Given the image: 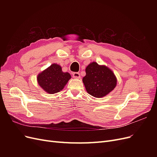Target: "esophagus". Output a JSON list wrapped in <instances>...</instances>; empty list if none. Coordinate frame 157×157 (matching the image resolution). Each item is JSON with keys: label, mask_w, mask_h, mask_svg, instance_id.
<instances>
[{"label": "esophagus", "mask_w": 157, "mask_h": 157, "mask_svg": "<svg viewBox=\"0 0 157 157\" xmlns=\"http://www.w3.org/2000/svg\"><path fill=\"white\" fill-rule=\"evenodd\" d=\"M73 77L75 78H80V75L79 73L75 72V73H73Z\"/></svg>", "instance_id": "obj_1"}]
</instances>
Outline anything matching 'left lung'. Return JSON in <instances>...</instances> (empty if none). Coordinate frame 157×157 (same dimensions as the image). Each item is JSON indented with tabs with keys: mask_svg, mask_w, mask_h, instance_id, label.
Listing matches in <instances>:
<instances>
[{
	"mask_svg": "<svg viewBox=\"0 0 157 157\" xmlns=\"http://www.w3.org/2000/svg\"><path fill=\"white\" fill-rule=\"evenodd\" d=\"M82 82L87 92L98 98L107 96L117 86V78L113 71L96 62H92L87 66Z\"/></svg>",
	"mask_w": 157,
	"mask_h": 157,
	"instance_id": "1",
	"label": "left lung"
}]
</instances>
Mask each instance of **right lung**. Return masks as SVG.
<instances>
[{
    "label": "right lung",
    "mask_w": 157,
    "mask_h": 157,
    "mask_svg": "<svg viewBox=\"0 0 157 157\" xmlns=\"http://www.w3.org/2000/svg\"><path fill=\"white\" fill-rule=\"evenodd\" d=\"M71 78L69 73H63L58 64H52L37 76L39 86L47 93L53 94L62 90Z\"/></svg>",
    "instance_id": "1"
}]
</instances>
